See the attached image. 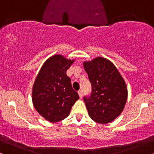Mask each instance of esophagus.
<instances>
[{"instance_id":"esophagus-1","label":"esophagus","mask_w":154,"mask_h":154,"mask_svg":"<svg viewBox=\"0 0 154 154\" xmlns=\"http://www.w3.org/2000/svg\"><path fill=\"white\" fill-rule=\"evenodd\" d=\"M78 94L79 95V98H82L83 96V91H82V90H79V91H78Z\"/></svg>"}]
</instances>
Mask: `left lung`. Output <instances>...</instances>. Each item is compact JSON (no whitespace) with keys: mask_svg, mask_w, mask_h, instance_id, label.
Wrapping results in <instances>:
<instances>
[{"mask_svg":"<svg viewBox=\"0 0 154 154\" xmlns=\"http://www.w3.org/2000/svg\"><path fill=\"white\" fill-rule=\"evenodd\" d=\"M83 65L92 88L91 95L84 97L89 116L97 123L111 122L126 103V84L116 66L105 58H95Z\"/></svg>","mask_w":154,"mask_h":154,"instance_id":"1","label":"left lung"}]
</instances>
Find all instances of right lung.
<instances>
[{"label": "right lung", "instance_id": "add662e5", "mask_svg": "<svg viewBox=\"0 0 154 154\" xmlns=\"http://www.w3.org/2000/svg\"><path fill=\"white\" fill-rule=\"evenodd\" d=\"M75 60L51 56L40 69L32 89L33 105L43 117L58 122L67 117L79 95L72 87L66 70Z\"/></svg>", "mask_w": 154, "mask_h": 154}]
</instances>
